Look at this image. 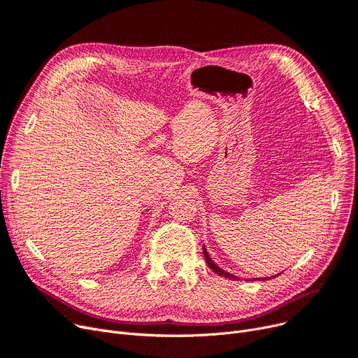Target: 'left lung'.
<instances>
[{
	"label": "left lung",
	"instance_id": "left-lung-1",
	"mask_svg": "<svg viewBox=\"0 0 358 358\" xmlns=\"http://www.w3.org/2000/svg\"><path fill=\"white\" fill-rule=\"evenodd\" d=\"M202 253H203V257H206V261H207V264H208V266L215 272V274H218V275H221V277H226V278H230V280H237V277H234V275H231V274H229V272H226V271H223L221 269L218 265H215V262L210 258V255H208V252H207V249H206V246L202 248ZM280 275V274H278ZM277 275H274L272 278H275ZM265 280V278H264ZM266 280H271V278H266Z\"/></svg>",
	"mask_w": 358,
	"mask_h": 358
}]
</instances>
